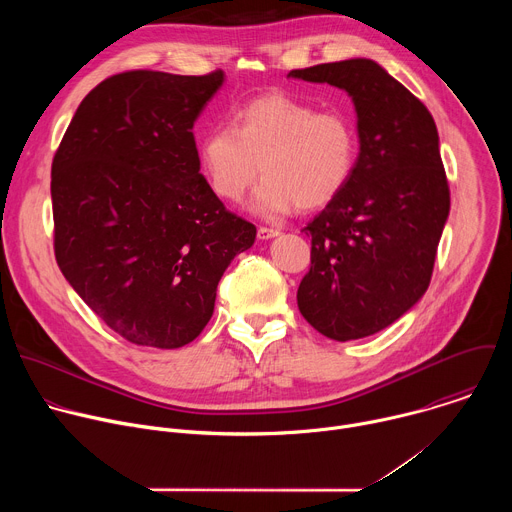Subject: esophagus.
I'll use <instances>...</instances> for the list:
<instances>
[{"mask_svg": "<svg viewBox=\"0 0 512 512\" xmlns=\"http://www.w3.org/2000/svg\"><path fill=\"white\" fill-rule=\"evenodd\" d=\"M277 235H279V231H277V229L259 227V231H257V237H259L261 241H269V239H273V237H277Z\"/></svg>", "mask_w": 512, "mask_h": 512, "instance_id": "obj_1", "label": "esophagus"}]
</instances>
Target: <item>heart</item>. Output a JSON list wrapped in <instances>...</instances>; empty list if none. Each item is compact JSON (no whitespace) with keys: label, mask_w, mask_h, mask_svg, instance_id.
<instances>
[{"label":"heart","mask_w":512,"mask_h":512,"mask_svg":"<svg viewBox=\"0 0 512 512\" xmlns=\"http://www.w3.org/2000/svg\"><path fill=\"white\" fill-rule=\"evenodd\" d=\"M358 135L340 111H318L285 93L237 107L231 125H214L198 141V164L210 190L241 202L259 174L253 210L277 218L300 206L330 204L356 168Z\"/></svg>","instance_id":"obj_1"}]
</instances>
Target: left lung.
I'll use <instances>...</instances> for the list:
<instances>
[{
	"mask_svg": "<svg viewBox=\"0 0 512 512\" xmlns=\"http://www.w3.org/2000/svg\"><path fill=\"white\" fill-rule=\"evenodd\" d=\"M287 77L346 91L360 143L352 178L304 229L312 265L298 308L338 342L377 334L423 298L431 279L450 214L440 135L427 107L371 58Z\"/></svg>",
	"mask_w": 512,
	"mask_h": 512,
	"instance_id": "obj_1",
	"label": "left lung"
}]
</instances>
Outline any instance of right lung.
Listing matches in <instances>:
<instances>
[{"mask_svg":"<svg viewBox=\"0 0 512 512\" xmlns=\"http://www.w3.org/2000/svg\"><path fill=\"white\" fill-rule=\"evenodd\" d=\"M225 72L129 70L79 105L52 162L56 263L83 302L137 346L180 348L257 229L200 174L194 121Z\"/></svg>","mask_w":512,"mask_h":512,"instance_id":"obj_1","label":"right lung"}]
</instances>
